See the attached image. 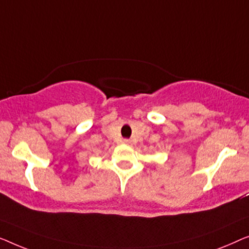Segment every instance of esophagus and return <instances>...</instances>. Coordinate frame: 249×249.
Masks as SVG:
<instances>
[{
	"instance_id": "1",
	"label": "esophagus",
	"mask_w": 249,
	"mask_h": 249,
	"mask_svg": "<svg viewBox=\"0 0 249 249\" xmlns=\"http://www.w3.org/2000/svg\"><path fill=\"white\" fill-rule=\"evenodd\" d=\"M124 143L125 144H131V141L129 140H124Z\"/></svg>"
}]
</instances>
